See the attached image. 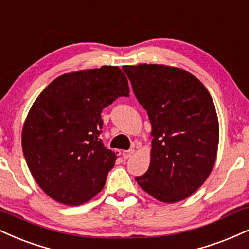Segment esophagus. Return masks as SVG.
Here are the masks:
<instances>
[{"label": "esophagus", "mask_w": 249, "mask_h": 249, "mask_svg": "<svg viewBox=\"0 0 249 249\" xmlns=\"http://www.w3.org/2000/svg\"><path fill=\"white\" fill-rule=\"evenodd\" d=\"M133 152H134V149H127V151H124L123 152V158L124 159H130L131 157H132V154H133Z\"/></svg>", "instance_id": "1"}]
</instances>
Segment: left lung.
<instances>
[{
  "label": "left lung",
  "mask_w": 249,
  "mask_h": 249,
  "mask_svg": "<svg viewBox=\"0 0 249 249\" xmlns=\"http://www.w3.org/2000/svg\"><path fill=\"white\" fill-rule=\"evenodd\" d=\"M152 125L151 163L137 183L160 202L193 195L210 175L219 124L212 97L189 71L163 65L124 66Z\"/></svg>",
  "instance_id": "8db88e82"
}]
</instances>
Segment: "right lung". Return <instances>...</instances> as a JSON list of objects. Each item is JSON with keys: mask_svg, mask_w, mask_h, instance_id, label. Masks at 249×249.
Wrapping results in <instances>:
<instances>
[{"mask_svg": "<svg viewBox=\"0 0 249 249\" xmlns=\"http://www.w3.org/2000/svg\"><path fill=\"white\" fill-rule=\"evenodd\" d=\"M128 92L121 68L102 66L56 77L38 96L24 123L22 147L51 198L80 205L103 189L117 155L100 138L101 112Z\"/></svg>", "mask_w": 249, "mask_h": 249, "instance_id": "right-lung-1", "label": "right lung"}]
</instances>
